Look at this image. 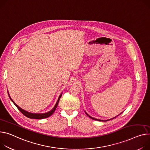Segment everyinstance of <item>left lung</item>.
Returning <instances> with one entry per match:
<instances>
[{"label":"left lung","instance_id":"obj_1","mask_svg":"<svg viewBox=\"0 0 150 150\" xmlns=\"http://www.w3.org/2000/svg\"><path fill=\"white\" fill-rule=\"evenodd\" d=\"M86 113V112H85ZM86 114L88 115V116L90 118H91V119H93V120H97V121H109V120H112V119H113V118H115V117H114V118H112V119H110V120H98V119H96V118H93V117H90L89 115H88L86 113Z\"/></svg>","mask_w":150,"mask_h":150}]
</instances>
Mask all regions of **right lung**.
I'll return each instance as SVG.
<instances>
[{
    "instance_id": "right-lung-1",
    "label": "right lung",
    "mask_w": 150,
    "mask_h": 150,
    "mask_svg": "<svg viewBox=\"0 0 150 150\" xmlns=\"http://www.w3.org/2000/svg\"><path fill=\"white\" fill-rule=\"evenodd\" d=\"M8 94L9 97V98L11 99V100L13 102V103L15 105V106L17 108V109H18L23 114V115H25V116H26V117H28V118H30V119H39V120H40V119H44V118H48V117H49L50 116H51V115L53 113V112L55 111V110H56V108H57V105H58L59 101V100H60V98H61V96H62V94L59 96V98H58V100H57V102H56V103L55 106H54V108H53L50 111H49V112H47V113H33L28 112H27V111H26V110H23V109H22L21 108H20L18 106H17V105L16 104L15 102H14V101H13L12 99H11V98L10 97V96H9V95L8 92Z\"/></svg>"
}]
</instances>
